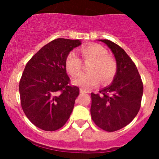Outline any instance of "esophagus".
I'll use <instances>...</instances> for the list:
<instances>
[{"instance_id":"34e87169","label":"esophagus","mask_w":159,"mask_h":159,"mask_svg":"<svg viewBox=\"0 0 159 159\" xmlns=\"http://www.w3.org/2000/svg\"><path fill=\"white\" fill-rule=\"evenodd\" d=\"M80 92L82 93V94H83V93H88V92H89V91H86V90H84V89H80Z\"/></svg>"}]
</instances>
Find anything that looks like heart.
I'll return each instance as SVG.
<instances>
[{"label": "heart", "instance_id": "b5f03b06", "mask_svg": "<svg viewBox=\"0 0 159 159\" xmlns=\"http://www.w3.org/2000/svg\"><path fill=\"white\" fill-rule=\"evenodd\" d=\"M84 62H90L88 74L78 75L82 69L81 60L74 52H70L66 58V69L72 76H78L73 79L75 84L85 89L94 87L102 81V84H108L115 77L117 71L116 61L108 55V51L98 44L83 46L80 50Z\"/></svg>", "mask_w": 159, "mask_h": 159}]
</instances>
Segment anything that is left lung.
I'll return each mask as SVG.
<instances>
[{
  "label": "left lung",
  "instance_id": "obj_1",
  "mask_svg": "<svg viewBox=\"0 0 159 159\" xmlns=\"http://www.w3.org/2000/svg\"><path fill=\"white\" fill-rule=\"evenodd\" d=\"M107 44L113 53L117 71L113 81L101 90L91 93V115L100 129L115 131L129 125L141 107L143 83L131 57L120 46L109 40H98Z\"/></svg>",
  "mask_w": 159,
  "mask_h": 159
}]
</instances>
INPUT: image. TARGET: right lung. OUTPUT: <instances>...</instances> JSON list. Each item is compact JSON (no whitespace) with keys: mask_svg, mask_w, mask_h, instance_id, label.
I'll return each instance as SVG.
<instances>
[{"mask_svg":"<svg viewBox=\"0 0 159 159\" xmlns=\"http://www.w3.org/2000/svg\"><path fill=\"white\" fill-rule=\"evenodd\" d=\"M80 40L57 38L41 48L25 66L19 83L20 104L32 124L48 131L65 125L79 89L69 84L66 58Z\"/></svg>","mask_w":159,"mask_h":159,"instance_id":"1","label":"right lung"}]
</instances>
